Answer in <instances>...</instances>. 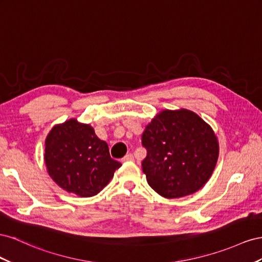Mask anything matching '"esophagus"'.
I'll list each match as a JSON object with an SVG mask.
<instances>
[{
    "mask_svg": "<svg viewBox=\"0 0 262 262\" xmlns=\"http://www.w3.org/2000/svg\"><path fill=\"white\" fill-rule=\"evenodd\" d=\"M122 161L123 162H129V161H134V156L132 154H128L126 155L124 158H122Z\"/></svg>",
    "mask_w": 262,
    "mask_h": 262,
    "instance_id": "1",
    "label": "esophagus"
}]
</instances>
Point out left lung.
I'll return each mask as SVG.
<instances>
[{
    "label": "left lung",
    "mask_w": 262,
    "mask_h": 262,
    "mask_svg": "<svg viewBox=\"0 0 262 262\" xmlns=\"http://www.w3.org/2000/svg\"><path fill=\"white\" fill-rule=\"evenodd\" d=\"M147 182L159 195L177 199L195 193L211 178L220 145L212 127L194 112L163 110L141 137Z\"/></svg>",
    "instance_id": "left-lung-1"
}]
</instances>
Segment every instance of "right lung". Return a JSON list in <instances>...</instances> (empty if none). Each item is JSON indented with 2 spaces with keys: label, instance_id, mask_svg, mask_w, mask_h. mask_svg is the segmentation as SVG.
<instances>
[{
  "label": "right lung",
  "instance_id": "obj_1",
  "mask_svg": "<svg viewBox=\"0 0 262 262\" xmlns=\"http://www.w3.org/2000/svg\"><path fill=\"white\" fill-rule=\"evenodd\" d=\"M47 172L61 189L81 198L101 192L122 166L89 124L70 118L52 127L45 140Z\"/></svg>",
  "mask_w": 262,
  "mask_h": 262
}]
</instances>
